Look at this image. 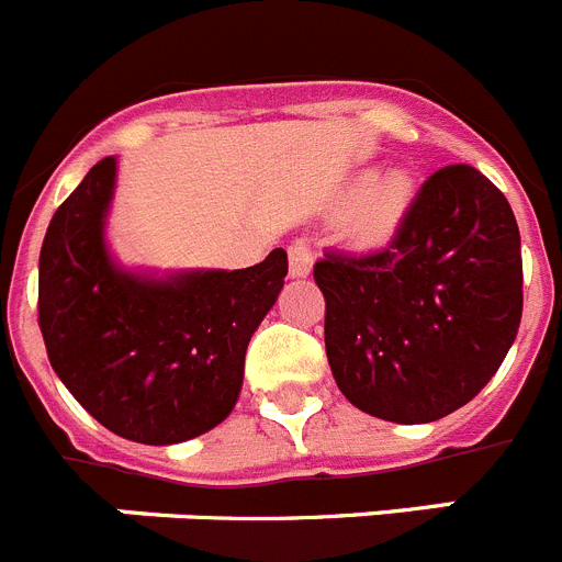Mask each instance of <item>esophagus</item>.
I'll use <instances>...</instances> for the list:
<instances>
[{
  "instance_id": "1",
  "label": "esophagus",
  "mask_w": 562,
  "mask_h": 562,
  "mask_svg": "<svg viewBox=\"0 0 562 562\" xmlns=\"http://www.w3.org/2000/svg\"><path fill=\"white\" fill-rule=\"evenodd\" d=\"M286 256H290V278H306L312 270V247L306 238H295L290 247H286Z\"/></svg>"
}]
</instances>
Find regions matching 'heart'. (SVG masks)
Here are the masks:
<instances>
[{"label": "heart", "mask_w": 562, "mask_h": 562, "mask_svg": "<svg viewBox=\"0 0 562 562\" xmlns=\"http://www.w3.org/2000/svg\"><path fill=\"white\" fill-rule=\"evenodd\" d=\"M416 180L408 168L374 173L357 196L351 225L366 238H385L402 225L416 200Z\"/></svg>", "instance_id": "b5f03b06"}]
</instances>
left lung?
Listing matches in <instances>:
<instances>
[{
  "instance_id": "obj_1",
  "label": "left lung",
  "mask_w": 562,
  "mask_h": 562,
  "mask_svg": "<svg viewBox=\"0 0 562 562\" xmlns=\"http://www.w3.org/2000/svg\"><path fill=\"white\" fill-rule=\"evenodd\" d=\"M326 357L342 396L396 425L473 400L501 369L524 312L520 233L473 166L436 171L374 252H326Z\"/></svg>"
}]
</instances>
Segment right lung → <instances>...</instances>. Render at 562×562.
Instances as JSON below:
<instances>
[{"instance_id": "obj_1", "label": "right lung", "mask_w": 562, "mask_h": 562, "mask_svg": "<svg viewBox=\"0 0 562 562\" xmlns=\"http://www.w3.org/2000/svg\"><path fill=\"white\" fill-rule=\"evenodd\" d=\"M114 182L106 157L49 222L38 326L58 380L103 428L177 445L231 416L247 342L284 290L286 252L245 270H128L106 241Z\"/></svg>"}]
</instances>
